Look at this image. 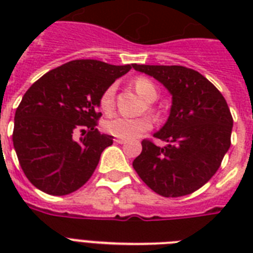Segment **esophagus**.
I'll return each mask as SVG.
<instances>
[{"label":"esophagus","instance_id":"34e87169","mask_svg":"<svg viewBox=\"0 0 253 253\" xmlns=\"http://www.w3.org/2000/svg\"><path fill=\"white\" fill-rule=\"evenodd\" d=\"M114 142L119 143V144H125L127 140H126V139H123V138H117V139H114Z\"/></svg>","mask_w":253,"mask_h":253}]
</instances>
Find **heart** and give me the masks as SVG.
<instances>
[{"label": "heart", "mask_w": 253, "mask_h": 253, "mask_svg": "<svg viewBox=\"0 0 253 253\" xmlns=\"http://www.w3.org/2000/svg\"><path fill=\"white\" fill-rule=\"evenodd\" d=\"M134 86L139 94L146 99L147 102H154L159 95L156 85L146 77H138L134 81ZM115 86L110 85L106 87L99 98V107L103 111H110L114 106ZM152 127V122L147 117L140 118H128L125 115H114L105 122V128L109 134L114 135L117 138L123 139H135L140 136L143 132H146Z\"/></svg>", "instance_id": "obj_1"}]
</instances>
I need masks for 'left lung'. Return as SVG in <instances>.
<instances>
[{
    "label": "left lung",
    "instance_id": "left-lung-1",
    "mask_svg": "<svg viewBox=\"0 0 253 253\" xmlns=\"http://www.w3.org/2000/svg\"><path fill=\"white\" fill-rule=\"evenodd\" d=\"M172 94L168 121L155 132L167 144L144 139L132 167L163 197L196 192L211 178L231 146L232 117L226 99L205 76L181 65L132 64Z\"/></svg>",
    "mask_w": 253,
    "mask_h": 253
}]
</instances>
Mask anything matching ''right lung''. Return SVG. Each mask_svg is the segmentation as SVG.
I'll use <instances>...</instances> for the list:
<instances>
[{"mask_svg": "<svg viewBox=\"0 0 253 253\" xmlns=\"http://www.w3.org/2000/svg\"><path fill=\"white\" fill-rule=\"evenodd\" d=\"M132 65L81 59L57 67L26 91L14 117L13 144L31 184L52 196L76 192L91 177L111 135L95 126L103 90ZM81 130L80 141L73 132Z\"/></svg>", "mask_w": 253, "mask_h": 253, "instance_id": "1", "label": "right lung"}]
</instances>
